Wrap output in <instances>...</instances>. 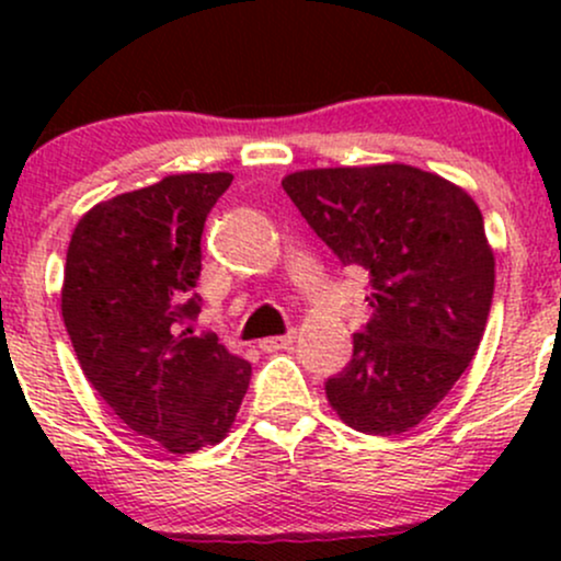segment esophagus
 <instances>
[{
    "label": "esophagus",
    "mask_w": 561,
    "mask_h": 561,
    "mask_svg": "<svg viewBox=\"0 0 561 561\" xmlns=\"http://www.w3.org/2000/svg\"><path fill=\"white\" fill-rule=\"evenodd\" d=\"M293 340H295V330H289L287 334H279V337H263L259 347H261V351L272 353V351H279V347H287L289 343H293Z\"/></svg>",
    "instance_id": "esophagus-1"
}]
</instances>
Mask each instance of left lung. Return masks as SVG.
Masks as SVG:
<instances>
[{
    "instance_id": "obj_1",
    "label": "left lung",
    "mask_w": 561,
    "mask_h": 561,
    "mask_svg": "<svg viewBox=\"0 0 561 561\" xmlns=\"http://www.w3.org/2000/svg\"><path fill=\"white\" fill-rule=\"evenodd\" d=\"M282 186L343 266L369 272L371 319L324 382L366 435H401L465 375L485 332L495 261L461 186L403 163L289 173Z\"/></svg>"
}]
</instances>
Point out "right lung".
Listing matches in <instances>:
<instances>
[{"instance_id": "right-lung-1", "label": "right lung", "mask_w": 561, "mask_h": 561, "mask_svg": "<svg viewBox=\"0 0 561 561\" xmlns=\"http://www.w3.org/2000/svg\"><path fill=\"white\" fill-rule=\"evenodd\" d=\"M231 173H176L94 205L76 224L62 321L94 390L134 433L195 454L229 433L248 362L195 334L205 218Z\"/></svg>"}]
</instances>
